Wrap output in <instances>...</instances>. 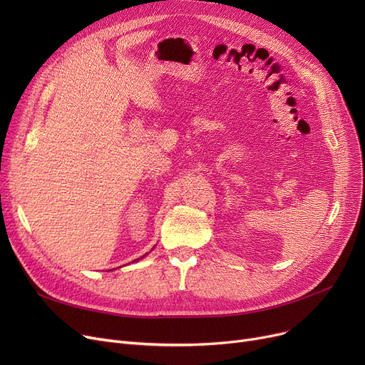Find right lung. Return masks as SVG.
<instances>
[{
    "label": "right lung",
    "instance_id": "obj_1",
    "mask_svg": "<svg viewBox=\"0 0 365 365\" xmlns=\"http://www.w3.org/2000/svg\"><path fill=\"white\" fill-rule=\"evenodd\" d=\"M150 252H152V250H150ZM146 255H148V253H146ZM146 255H143V256H142V257H140V259H143V257H145V256H146ZM140 259H136V260H133V262H139V260H140Z\"/></svg>",
    "mask_w": 365,
    "mask_h": 365
}]
</instances>
